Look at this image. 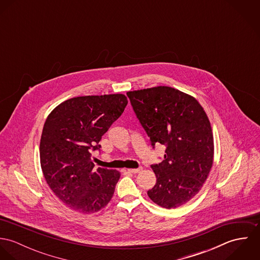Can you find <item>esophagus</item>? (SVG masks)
<instances>
[{"label": "esophagus", "instance_id": "esophagus-1", "mask_svg": "<svg viewBox=\"0 0 260 260\" xmlns=\"http://www.w3.org/2000/svg\"><path fill=\"white\" fill-rule=\"evenodd\" d=\"M141 170H142V168H137V169H127V171H128L129 173H134V174L139 173Z\"/></svg>", "mask_w": 260, "mask_h": 260}]
</instances>
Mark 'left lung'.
<instances>
[{
    "instance_id": "8db88e82",
    "label": "left lung",
    "mask_w": 260,
    "mask_h": 260,
    "mask_svg": "<svg viewBox=\"0 0 260 260\" xmlns=\"http://www.w3.org/2000/svg\"><path fill=\"white\" fill-rule=\"evenodd\" d=\"M151 144L164 145V160L152 165L156 184L148 190L157 205L177 208L202 188L213 165L210 121L191 95L167 86L127 92Z\"/></svg>"
}]
</instances>
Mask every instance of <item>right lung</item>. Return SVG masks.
Instances as JSON below:
<instances>
[{"label": "right lung", "mask_w": 260, "mask_h": 260, "mask_svg": "<svg viewBox=\"0 0 260 260\" xmlns=\"http://www.w3.org/2000/svg\"><path fill=\"white\" fill-rule=\"evenodd\" d=\"M124 94L81 96L66 100L48 115L40 141V162L47 184L70 209L98 212L112 199L118 170L94 168L92 151L124 111Z\"/></svg>", "instance_id": "obj_1"}]
</instances>
